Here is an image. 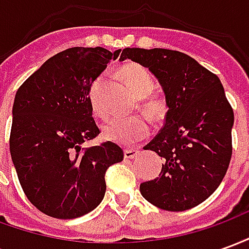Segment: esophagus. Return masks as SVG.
I'll return each mask as SVG.
<instances>
[{"label":"esophagus","mask_w":249,"mask_h":249,"mask_svg":"<svg viewBox=\"0 0 249 249\" xmlns=\"http://www.w3.org/2000/svg\"><path fill=\"white\" fill-rule=\"evenodd\" d=\"M139 155V151L137 149H125L124 151V157L126 160H132V159H135Z\"/></svg>","instance_id":"esophagus-1"}]
</instances>
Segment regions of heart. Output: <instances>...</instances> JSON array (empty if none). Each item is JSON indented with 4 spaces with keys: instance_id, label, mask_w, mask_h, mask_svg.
<instances>
[{
    "instance_id": "obj_1",
    "label": "heart",
    "mask_w": 249,
    "mask_h": 249,
    "mask_svg": "<svg viewBox=\"0 0 249 249\" xmlns=\"http://www.w3.org/2000/svg\"><path fill=\"white\" fill-rule=\"evenodd\" d=\"M121 76L136 97L144 98L140 105L141 110L151 119L161 117L165 110V105L162 100L157 97H148L155 88L151 73L139 64H128L121 69ZM101 82H103V77H98L92 84L89 92V103L93 114L100 119H105L107 110L103 108L98 100V87ZM148 132H149V126L145 120L141 117L114 119L103 126V136L105 140L124 146L135 145L140 142L148 136Z\"/></svg>"
}]
</instances>
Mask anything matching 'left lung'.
Masks as SVG:
<instances>
[{"instance_id":"1","label":"left lung","mask_w":249,"mask_h":249,"mask_svg":"<svg viewBox=\"0 0 249 249\" xmlns=\"http://www.w3.org/2000/svg\"><path fill=\"white\" fill-rule=\"evenodd\" d=\"M124 60L156 77L168 108L162 129L144 146L164 159L161 172L141 184V195L164 211L193 208L217 189L232 156L233 110L224 88L219 77L181 52L125 48Z\"/></svg>"}]
</instances>
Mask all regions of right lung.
Instances as JSON below:
<instances>
[{
	"label": "right lung",
	"mask_w": 249,
	"mask_h": 249,
	"mask_svg": "<svg viewBox=\"0 0 249 249\" xmlns=\"http://www.w3.org/2000/svg\"><path fill=\"white\" fill-rule=\"evenodd\" d=\"M120 52L66 49L44 62L16 93L10 155L26 197L42 213L66 220L92 212L105 195L107 169L124 159L110 141L81 148L100 133L90 87Z\"/></svg>",
	"instance_id": "right-lung-1"
}]
</instances>
